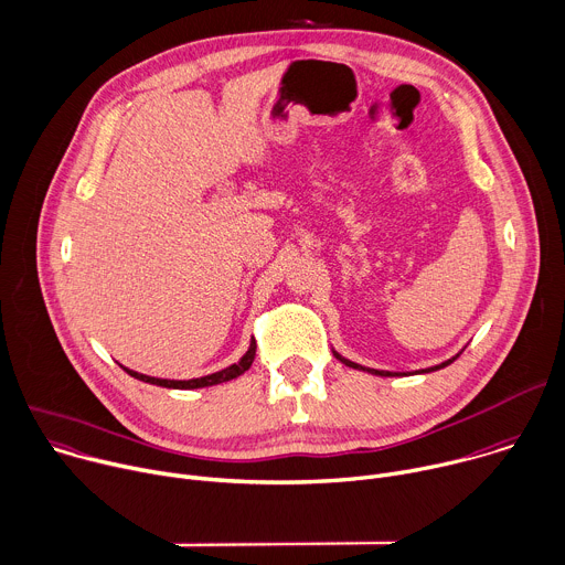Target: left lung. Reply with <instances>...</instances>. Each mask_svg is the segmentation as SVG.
<instances>
[{
	"mask_svg": "<svg viewBox=\"0 0 565 565\" xmlns=\"http://www.w3.org/2000/svg\"><path fill=\"white\" fill-rule=\"evenodd\" d=\"M331 352H333V356H335L338 361H341L343 365H348V367H354V370H361V372H367V374H374V376H409V374H429V372H436V370H440V367H447L449 363H455V361L461 356V352H459L457 356L447 359V361H443V363H438V365H431V367H427V370H416V372H387V370H372V367L359 365V363H354V361H350V359L341 356V354H338L335 350H331Z\"/></svg>",
	"mask_w": 565,
	"mask_h": 565,
	"instance_id": "8db88e82",
	"label": "left lung"
}]
</instances>
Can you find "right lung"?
<instances>
[{"instance_id": "right-lung-1", "label": "right lung", "mask_w": 565, "mask_h": 565, "mask_svg": "<svg viewBox=\"0 0 565 565\" xmlns=\"http://www.w3.org/2000/svg\"><path fill=\"white\" fill-rule=\"evenodd\" d=\"M254 359H256V341L252 338L249 350L245 352V356H243L238 363H234V365H230V367H224V370H220V372H213V374L200 376V379H189V381H169V379H156V376H147V374L134 372V370H129V367H125V365H120V367H122L129 376H134V379L142 381V383L158 385V387H169V390H200V387L220 385V383H227V381H234V379L243 376V374L252 367Z\"/></svg>"}]
</instances>
